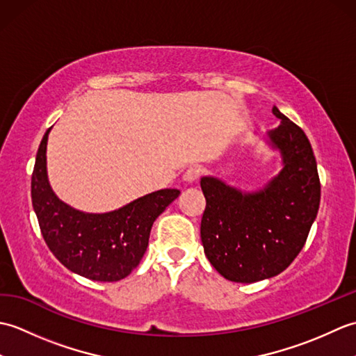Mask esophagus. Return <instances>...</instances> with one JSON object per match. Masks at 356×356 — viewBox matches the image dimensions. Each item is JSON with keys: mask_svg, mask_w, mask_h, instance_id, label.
Wrapping results in <instances>:
<instances>
[{"mask_svg": "<svg viewBox=\"0 0 356 356\" xmlns=\"http://www.w3.org/2000/svg\"><path fill=\"white\" fill-rule=\"evenodd\" d=\"M202 176V170L199 168V166H190L184 174V180L188 184H193L195 182V180H199Z\"/></svg>", "mask_w": 356, "mask_h": 356, "instance_id": "1", "label": "esophagus"}]
</instances>
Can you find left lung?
<instances>
[{"instance_id":"1","label":"left lung","mask_w":356,"mask_h":356,"mask_svg":"<svg viewBox=\"0 0 356 356\" xmlns=\"http://www.w3.org/2000/svg\"><path fill=\"white\" fill-rule=\"evenodd\" d=\"M282 119L269 131L282 151L284 168L264 188L243 194L213 177L200 186L207 199L200 237L218 274L237 283H254L283 272L303 249L320 208L321 185L307 136L277 107Z\"/></svg>"}]
</instances>
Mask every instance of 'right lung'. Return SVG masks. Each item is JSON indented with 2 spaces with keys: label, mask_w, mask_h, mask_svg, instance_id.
Returning <instances> with one entry per match:
<instances>
[{
  "label": "right lung",
  "mask_w": 356,
  "mask_h": 356,
  "mask_svg": "<svg viewBox=\"0 0 356 356\" xmlns=\"http://www.w3.org/2000/svg\"><path fill=\"white\" fill-rule=\"evenodd\" d=\"M45 131L32 172V203L42 237L67 269L95 280L118 282L138 266L147 251L151 226L179 190L143 195L107 214H86L70 208L51 191L45 170Z\"/></svg>",
  "instance_id": "add662e5"
}]
</instances>
